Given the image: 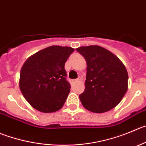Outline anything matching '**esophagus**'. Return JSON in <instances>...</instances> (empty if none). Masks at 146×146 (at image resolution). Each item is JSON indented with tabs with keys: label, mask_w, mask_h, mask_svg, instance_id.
Wrapping results in <instances>:
<instances>
[{
	"label": "esophagus",
	"mask_w": 146,
	"mask_h": 146,
	"mask_svg": "<svg viewBox=\"0 0 146 146\" xmlns=\"http://www.w3.org/2000/svg\"><path fill=\"white\" fill-rule=\"evenodd\" d=\"M78 81V80H77V79H73V80H71V83H72V84H73V83L77 82Z\"/></svg>",
	"instance_id": "esophagus-1"
}]
</instances>
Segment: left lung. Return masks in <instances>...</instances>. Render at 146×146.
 I'll return each mask as SVG.
<instances>
[{"label": "left lung", "instance_id": "1", "mask_svg": "<svg viewBox=\"0 0 146 146\" xmlns=\"http://www.w3.org/2000/svg\"><path fill=\"white\" fill-rule=\"evenodd\" d=\"M86 61L85 90L79 95L84 108L104 113L117 106L128 88V74L114 54L98 45L76 49Z\"/></svg>", "mask_w": 146, "mask_h": 146}]
</instances>
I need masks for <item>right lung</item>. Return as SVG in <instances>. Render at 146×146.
<instances>
[{
    "label": "right lung",
    "mask_w": 146,
    "mask_h": 146,
    "mask_svg": "<svg viewBox=\"0 0 146 146\" xmlns=\"http://www.w3.org/2000/svg\"><path fill=\"white\" fill-rule=\"evenodd\" d=\"M74 49L53 45L39 50L24 62L19 86L33 108L52 113L63 107L70 92L65 63Z\"/></svg>",
    "instance_id": "obj_1"
}]
</instances>
